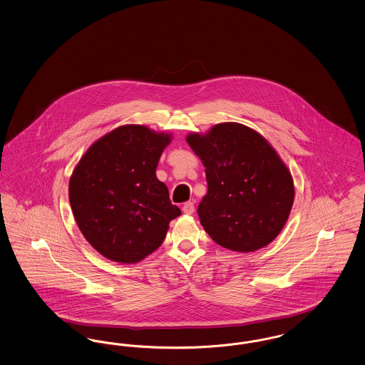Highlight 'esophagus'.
<instances>
[{"label": "esophagus", "mask_w": 365, "mask_h": 365, "mask_svg": "<svg viewBox=\"0 0 365 365\" xmlns=\"http://www.w3.org/2000/svg\"><path fill=\"white\" fill-rule=\"evenodd\" d=\"M182 210H183V213H186V215H192V213H194V202H191V201L185 202Z\"/></svg>", "instance_id": "obj_1"}]
</instances>
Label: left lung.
<instances>
[{
	"instance_id": "left-lung-1",
	"label": "left lung",
	"mask_w": 365,
	"mask_h": 365,
	"mask_svg": "<svg viewBox=\"0 0 365 365\" xmlns=\"http://www.w3.org/2000/svg\"><path fill=\"white\" fill-rule=\"evenodd\" d=\"M187 143L204 163L207 192L197 213L221 247L251 252L284 228L294 189L291 173L261 134L240 123H220Z\"/></svg>"
}]
</instances>
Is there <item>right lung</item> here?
Here are the masks:
<instances>
[{
  "label": "right lung",
  "instance_id": "1",
  "mask_svg": "<svg viewBox=\"0 0 365 365\" xmlns=\"http://www.w3.org/2000/svg\"><path fill=\"white\" fill-rule=\"evenodd\" d=\"M171 135L125 125L87 150L69 182L74 220L103 257L135 263L160 247L171 220L180 215L156 178Z\"/></svg>",
  "mask_w": 365,
  "mask_h": 365
}]
</instances>
